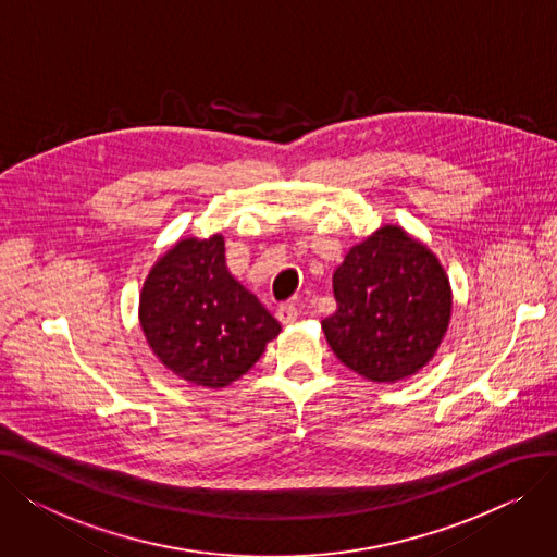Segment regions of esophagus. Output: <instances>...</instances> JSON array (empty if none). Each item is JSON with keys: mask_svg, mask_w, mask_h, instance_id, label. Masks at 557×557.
Instances as JSON below:
<instances>
[{"mask_svg": "<svg viewBox=\"0 0 557 557\" xmlns=\"http://www.w3.org/2000/svg\"><path fill=\"white\" fill-rule=\"evenodd\" d=\"M277 320H280L282 325L296 323V320H298V309H296L294 305H282V307L277 309Z\"/></svg>", "mask_w": 557, "mask_h": 557, "instance_id": "obj_1", "label": "esophagus"}]
</instances>
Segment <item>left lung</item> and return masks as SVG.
Masks as SVG:
<instances>
[{
    "label": "left lung",
    "mask_w": 557,
    "mask_h": 557,
    "mask_svg": "<svg viewBox=\"0 0 557 557\" xmlns=\"http://www.w3.org/2000/svg\"><path fill=\"white\" fill-rule=\"evenodd\" d=\"M336 311L323 332L343 366L376 384L422 370L451 318V286L437 257L399 225L349 248L334 271Z\"/></svg>",
    "instance_id": "8db88e82"
}]
</instances>
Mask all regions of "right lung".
I'll list each match as a JSON object with an SVG mask.
<instances>
[{"mask_svg":"<svg viewBox=\"0 0 557 557\" xmlns=\"http://www.w3.org/2000/svg\"><path fill=\"white\" fill-rule=\"evenodd\" d=\"M139 323L166 370L202 388L246 374L280 334V323L225 267V242L181 239L146 277Z\"/></svg>","mask_w":557,"mask_h":557,"instance_id":"add662e5","label":"right lung"}]
</instances>
